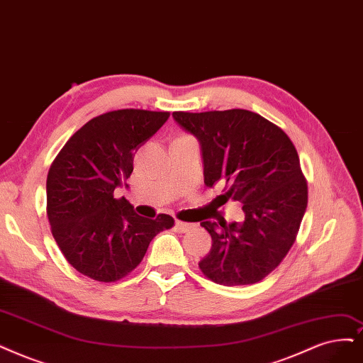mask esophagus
<instances>
[{"instance_id": "obj_1", "label": "esophagus", "mask_w": 363, "mask_h": 363, "mask_svg": "<svg viewBox=\"0 0 363 363\" xmlns=\"http://www.w3.org/2000/svg\"><path fill=\"white\" fill-rule=\"evenodd\" d=\"M174 225H177V230L181 232V233L190 232V230L193 229V227H194V224H191V223H185V221H179V220H177V223H174Z\"/></svg>"}]
</instances>
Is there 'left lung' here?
<instances>
[{"label": "left lung", "mask_w": 363, "mask_h": 363, "mask_svg": "<svg viewBox=\"0 0 363 363\" xmlns=\"http://www.w3.org/2000/svg\"><path fill=\"white\" fill-rule=\"evenodd\" d=\"M202 146L206 186L223 185L217 206L242 203L244 221H203L212 247L200 271L221 286L256 284L287 256L308 205V185L296 147L271 121L245 109L173 112ZM216 199V200H217Z\"/></svg>", "instance_id": "1"}]
</instances>
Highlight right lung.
<instances>
[{"mask_svg":"<svg viewBox=\"0 0 363 363\" xmlns=\"http://www.w3.org/2000/svg\"><path fill=\"white\" fill-rule=\"evenodd\" d=\"M169 112L121 109L92 118L67 140L46 181L48 218L57 244L77 272L101 283L127 277L155 235L174 220L138 216L116 186L133 172L139 147L161 128Z\"/></svg>","mask_w":363,"mask_h":363,"instance_id":"add662e5","label":"right lung"}]
</instances>
